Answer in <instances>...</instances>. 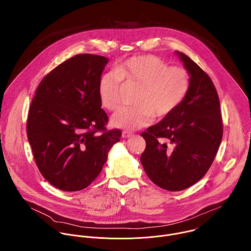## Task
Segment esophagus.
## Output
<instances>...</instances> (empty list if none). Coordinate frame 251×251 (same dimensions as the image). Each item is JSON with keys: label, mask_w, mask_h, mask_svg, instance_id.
Listing matches in <instances>:
<instances>
[{"label": "esophagus", "mask_w": 251, "mask_h": 251, "mask_svg": "<svg viewBox=\"0 0 251 251\" xmlns=\"http://www.w3.org/2000/svg\"><path fill=\"white\" fill-rule=\"evenodd\" d=\"M132 133L131 132H128V131H123V133H122V136H123V138H129V137H132Z\"/></svg>", "instance_id": "1"}]
</instances>
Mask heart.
I'll return each mask as SVG.
<instances>
[{"mask_svg": "<svg viewBox=\"0 0 251 251\" xmlns=\"http://www.w3.org/2000/svg\"><path fill=\"white\" fill-rule=\"evenodd\" d=\"M122 81L139 86L134 107L119 109L111 118L114 127L135 130L150 125L153 117L162 119L170 115L184 100L188 88L187 72L179 67H168L160 59L144 55L131 57L103 73L99 81L98 93L101 105L115 110L120 104Z\"/></svg>", "mask_w": 251, "mask_h": 251, "instance_id": "obj_1", "label": "heart"}]
</instances>
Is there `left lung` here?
Wrapping results in <instances>:
<instances>
[{
  "label": "left lung",
  "mask_w": 251,
  "mask_h": 251,
  "mask_svg": "<svg viewBox=\"0 0 251 251\" xmlns=\"http://www.w3.org/2000/svg\"><path fill=\"white\" fill-rule=\"evenodd\" d=\"M175 53L189 75L187 94L170 115L141 134L146 141L140 158L144 170L153 183L169 191L188 188L205 176L223 133L213 81L189 57Z\"/></svg>",
  "instance_id": "1"
}]
</instances>
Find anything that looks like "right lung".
<instances>
[{"label":"right lung","instance_id":"right-lung-1","mask_svg":"<svg viewBox=\"0 0 251 251\" xmlns=\"http://www.w3.org/2000/svg\"><path fill=\"white\" fill-rule=\"evenodd\" d=\"M107 64L103 56L76 55L42 79L32 100L27 135L36 166L61 190L90 185L120 141L119 129L105 130L108 117L98 93Z\"/></svg>","mask_w":251,"mask_h":251}]
</instances>
